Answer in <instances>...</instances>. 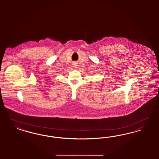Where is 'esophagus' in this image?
<instances>
[{"instance_id":"34e87169","label":"esophagus","mask_w":159,"mask_h":159,"mask_svg":"<svg viewBox=\"0 0 159 159\" xmlns=\"http://www.w3.org/2000/svg\"><path fill=\"white\" fill-rule=\"evenodd\" d=\"M73 67L75 68H77V65L76 64H73Z\"/></svg>"}]
</instances>
